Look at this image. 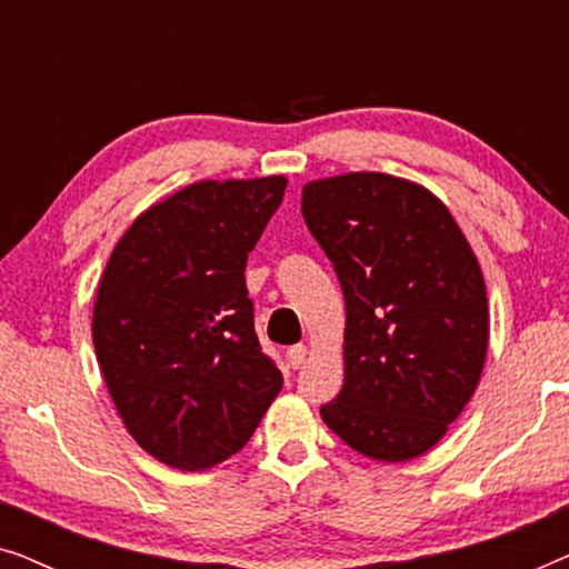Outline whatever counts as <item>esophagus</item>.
Here are the masks:
<instances>
[{
    "mask_svg": "<svg viewBox=\"0 0 569 569\" xmlns=\"http://www.w3.org/2000/svg\"><path fill=\"white\" fill-rule=\"evenodd\" d=\"M287 360H290V365H292L295 370L302 368V365H306V360H308V347L306 345L290 347V349H287Z\"/></svg>",
    "mask_w": 569,
    "mask_h": 569,
    "instance_id": "1",
    "label": "esophagus"
}]
</instances>
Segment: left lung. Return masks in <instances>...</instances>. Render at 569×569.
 <instances>
[{"mask_svg":"<svg viewBox=\"0 0 569 569\" xmlns=\"http://www.w3.org/2000/svg\"><path fill=\"white\" fill-rule=\"evenodd\" d=\"M308 230L345 292V386L321 417L357 453L401 463L438 446L477 391L487 287L450 209L422 183L360 170L302 186Z\"/></svg>","mask_w":569,"mask_h":569,"instance_id":"left-lung-1","label":"left lung"}]
</instances>
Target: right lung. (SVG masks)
I'll use <instances>...</instances> for the list:
<instances>
[{
	"instance_id": "obj_1",
	"label": "right lung",
	"mask_w": 569,
	"mask_h": 569,
	"mask_svg": "<svg viewBox=\"0 0 569 569\" xmlns=\"http://www.w3.org/2000/svg\"><path fill=\"white\" fill-rule=\"evenodd\" d=\"M284 189V176L183 186L129 224L100 274V372L123 427L160 463H222L282 391L243 271Z\"/></svg>"
}]
</instances>
